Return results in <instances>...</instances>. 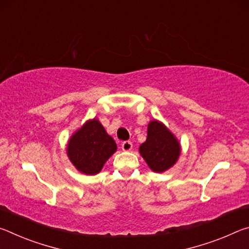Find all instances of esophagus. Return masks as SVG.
<instances>
[{
  "instance_id": "1",
  "label": "esophagus",
  "mask_w": 249,
  "mask_h": 249,
  "mask_svg": "<svg viewBox=\"0 0 249 249\" xmlns=\"http://www.w3.org/2000/svg\"><path fill=\"white\" fill-rule=\"evenodd\" d=\"M132 148H133V144L129 141H126L122 144V149H123V151H130Z\"/></svg>"
}]
</instances>
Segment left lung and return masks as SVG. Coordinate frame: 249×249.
<instances>
[{"instance_id": "8db88e82", "label": "left lung", "mask_w": 249, "mask_h": 249, "mask_svg": "<svg viewBox=\"0 0 249 249\" xmlns=\"http://www.w3.org/2000/svg\"><path fill=\"white\" fill-rule=\"evenodd\" d=\"M140 154L151 170L161 174L178 161L181 145L162 122L151 120L147 126L146 142L140 146Z\"/></svg>"}]
</instances>
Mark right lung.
Instances as JSON below:
<instances>
[{
  "label": "right lung",
  "mask_w": 249,
  "mask_h": 249,
  "mask_svg": "<svg viewBox=\"0 0 249 249\" xmlns=\"http://www.w3.org/2000/svg\"><path fill=\"white\" fill-rule=\"evenodd\" d=\"M117 149L116 142L107 133L98 119L88 120L71 135L67 144V156L75 169L94 176Z\"/></svg>",
  "instance_id": "1"
}]
</instances>
